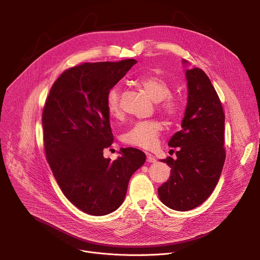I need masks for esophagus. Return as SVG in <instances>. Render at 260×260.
<instances>
[{
  "label": "esophagus",
  "instance_id": "34e87169",
  "mask_svg": "<svg viewBox=\"0 0 260 260\" xmlns=\"http://www.w3.org/2000/svg\"><path fill=\"white\" fill-rule=\"evenodd\" d=\"M146 156H147V161L148 162H155L156 161V158L152 155V154H150V153H146Z\"/></svg>",
  "mask_w": 260,
  "mask_h": 260
}]
</instances>
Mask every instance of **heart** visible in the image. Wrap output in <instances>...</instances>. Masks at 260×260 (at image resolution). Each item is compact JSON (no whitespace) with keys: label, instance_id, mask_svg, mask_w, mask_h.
Masks as SVG:
<instances>
[{"label":"heart","instance_id":"1","mask_svg":"<svg viewBox=\"0 0 260 260\" xmlns=\"http://www.w3.org/2000/svg\"><path fill=\"white\" fill-rule=\"evenodd\" d=\"M137 84L154 102L158 109L168 117L175 118L180 113V105L176 99L171 96V85L159 76H144L137 80ZM107 108L111 115L119 116L120 108V89L118 86L111 88L107 95ZM161 123L156 120L138 121L123 135V141L132 146L143 149H151L157 143V138L161 132Z\"/></svg>","mask_w":260,"mask_h":260}]
</instances>
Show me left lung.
<instances>
[{"mask_svg":"<svg viewBox=\"0 0 260 260\" xmlns=\"http://www.w3.org/2000/svg\"><path fill=\"white\" fill-rule=\"evenodd\" d=\"M187 81V104L181 131L168 145L179 147L177 158L162 162L171 176L158 188L164 205L175 211H189L202 205L214 191L225 160V116L218 94L206 73L183 59Z\"/></svg>","mask_w":260,"mask_h":260,"instance_id":"1","label":"left lung"}]
</instances>
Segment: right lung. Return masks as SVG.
I'll use <instances>...</instances> for the list:
<instances>
[{"label": "right lung", "instance_id": "1", "mask_svg": "<svg viewBox=\"0 0 260 260\" xmlns=\"http://www.w3.org/2000/svg\"><path fill=\"white\" fill-rule=\"evenodd\" d=\"M136 59L83 63L64 71L46 100L42 125L48 164L64 197L86 214L103 216L123 203L132 175L146 155L121 148L111 161L103 151L113 143L107 95Z\"/></svg>", "mask_w": 260, "mask_h": 260}]
</instances>
